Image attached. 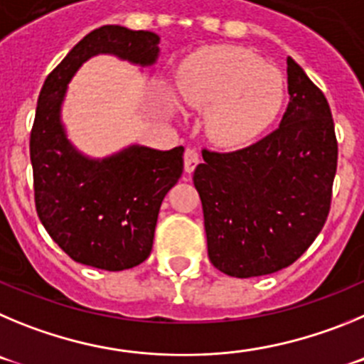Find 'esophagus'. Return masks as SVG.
<instances>
[{"mask_svg":"<svg viewBox=\"0 0 364 364\" xmlns=\"http://www.w3.org/2000/svg\"><path fill=\"white\" fill-rule=\"evenodd\" d=\"M199 163V154L196 149H186L185 150V172L186 174H192L194 168Z\"/></svg>","mask_w":364,"mask_h":364,"instance_id":"1","label":"esophagus"}]
</instances>
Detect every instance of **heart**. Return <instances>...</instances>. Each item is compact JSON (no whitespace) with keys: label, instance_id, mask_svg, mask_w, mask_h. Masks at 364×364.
Listing matches in <instances>:
<instances>
[{"label":"heart","instance_id":"1","mask_svg":"<svg viewBox=\"0 0 364 364\" xmlns=\"http://www.w3.org/2000/svg\"><path fill=\"white\" fill-rule=\"evenodd\" d=\"M176 81L186 107L208 109V137L230 149L259 136L276 119L284 100L279 70L254 52L232 45L206 47L188 55Z\"/></svg>","mask_w":364,"mask_h":364}]
</instances>
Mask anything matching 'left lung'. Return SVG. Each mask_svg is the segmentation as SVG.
<instances>
[{"instance_id": "1", "label": "left lung", "mask_w": 364, "mask_h": 364, "mask_svg": "<svg viewBox=\"0 0 364 364\" xmlns=\"http://www.w3.org/2000/svg\"><path fill=\"white\" fill-rule=\"evenodd\" d=\"M279 129L235 150H203L194 170L212 264L232 277L274 274L299 259L330 212L337 139L325 94L287 60Z\"/></svg>"}]
</instances>
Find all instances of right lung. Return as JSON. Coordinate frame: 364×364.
<instances>
[{
    "label": "right lung",
    "mask_w": 364,
    "mask_h": 364,
    "mask_svg": "<svg viewBox=\"0 0 364 364\" xmlns=\"http://www.w3.org/2000/svg\"><path fill=\"white\" fill-rule=\"evenodd\" d=\"M159 36L105 25L85 36L45 80L31 132L39 221L74 261L101 270L137 267L150 255L159 206L183 174V146L130 145L92 159L68 141L61 105L77 68L97 54L139 67L159 55Z\"/></svg>",
    "instance_id": "add662e5"
}]
</instances>
